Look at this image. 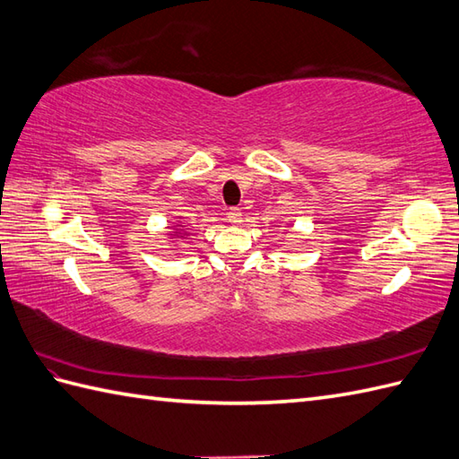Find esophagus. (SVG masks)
I'll list each match as a JSON object with an SVG mask.
<instances>
[{
	"instance_id": "obj_1",
	"label": "esophagus",
	"mask_w": 459,
	"mask_h": 459,
	"mask_svg": "<svg viewBox=\"0 0 459 459\" xmlns=\"http://www.w3.org/2000/svg\"><path fill=\"white\" fill-rule=\"evenodd\" d=\"M227 217H229V222H232V225H238V222L242 221V211L238 207H232V209H229Z\"/></svg>"
}]
</instances>
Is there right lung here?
<instances>
[{"label":"right lung","mask_w":459,"mask_h":459,"mask_svg":"<svg viewBox=\"0 0 459 459\" xmlns=\"http://www.w3.org/2000/svg\"><path fill=\"white\" fill-rule=\"evenodd\" d=\"M176 230H179V229H176Z\"/></svg>","instance_id":"right-lung-1"}]
</instances>
